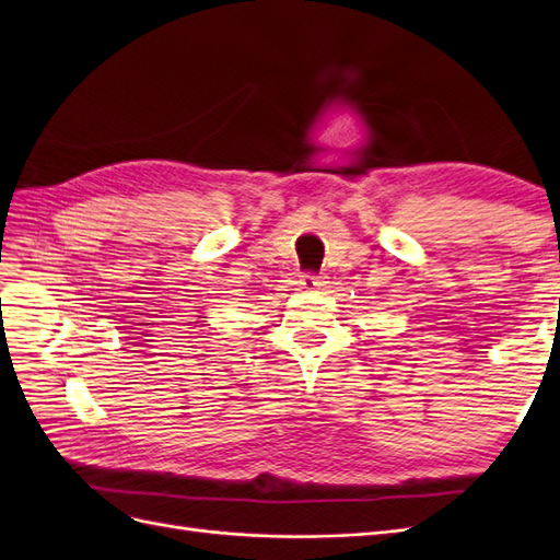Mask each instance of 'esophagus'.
<instances>
[{
    "label": "esophagus",
    "mask_w": 560,
    "mask_h": 560,
    "mask_svg": "<svg viewBox=\"0 0 560 560\" xmlns=\"http://www.w3.org/2000/svg\"><path fill=\"white\" fill-rule=\"evenodd\" d=\"M327 284V276H315V273H303L299 276L301 290H319V287Z\"/></svg>",
    "instance_id": "1"
}]
</instances>
